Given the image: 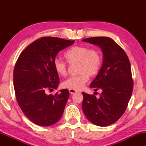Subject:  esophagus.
Returning <instances> with one entry per match:
<instances>
[{
    "instance_id": "esophagus-1",
    "label": "esophagus",
    "mask_w": 146,
    "mask_h": 146,
    "mask_svg": "<svg viewBox=\"0 0 146 146\" xmlns=\"http://www.w3.org/2000/svg\"><path fill=\"white\" fill-rule=\"evenodd\" d=\"M69 92L70 94H75L76 92H77L76 90H73V89H69Z\"/></svg>"
}]
</instances>
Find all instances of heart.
<instances>
[{"mask_svg":"<svg viewBox=\"0 0 146 146\" xmlns=\"http://www.w3.org/2000/svg\"><path fill=\"white\" fill-rule=\"evenodd\" d=\"M64 57L70 64L78 63L77 72L79 73L68 78L62 83L65 88L80 90L88 80L89 76H94L99 72L102 64V56L96 48L81 45L71 47L64 54ZM53 66L58 74L64 76L67 74V64L60 59L56 58Z\"/></svg>","mask_w":146,"mask_h":146,"instance_id":"b5f03b06","label":"heart"}]
</instances>
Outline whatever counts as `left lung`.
Returning a JSON list of instances; mask_svg holds the SVG:
<instances>
[{"instance_id":"obj_1","label":"left lung","mask_w":146,"mask_h":146,"mask_svg":"<svg viewBox=\"0 0 146 146\" xmlns=\"http://www.w3.org/2000/svg\"><path fill=\"white\" fill-rule=\"evenodd\" d=\"M96 44L103 52V63L90 86L102 90L99 98L82 92V110L88 119L98 126L115 122L124 113L133 91L131 66L125 51L109 37L82 40Z\"/></svg>"}]
</instances>
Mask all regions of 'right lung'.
<instances>
[{
    "instance_id": "add662e5",
    "label": "right lung",
    "mask_w": 146,
    "mask_h": 146,
    "mask_svg": "<svg viewBox=\"0 0 146 146\" xmlns=\"http://www.w3.org/2000/svg\"><path fill=\"white\" fill-rule=\"evenodd\" d=\"M75 40L42 37L28 46L15 64L13 82L16 99L25 115L35 124L49 126L62 115L69 97L67 89L48 95L58 86L60 78L53 62L60 51Z\"/></svg>"
}]
</instances>
